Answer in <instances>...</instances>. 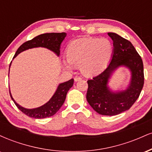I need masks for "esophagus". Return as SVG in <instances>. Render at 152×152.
Returning a JSON list of instances; mask_svg holds the SVG:
<instances>
[{
    "instance_id": "esophagus-1",
    "label": "esophagus",
    "mask_w": 152,
    "mask_h": 152,
    "mask_svg": "<svg viewBox=\"0 0 152 152\" xmlns=\"http://www.w3.org/2000/svg\"><path fill=\"white\" fill-rule=\"evenodd\" d=\"M74 80H75V81H81V78L80 77V76H75V77H74Z\"/></svg>"
}]
</instances>
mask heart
Here are the masks:
<instances>
[{
	"label": "heart",
	"instance_id": "obj_1",
	"mask_svg": "<svg viewBox=\"0 0 152 152\" xmlns=\"http://www.w3.org/2000/svg\"><path fill=\"white\" fill-rule=\"evenodd\" d=\"M113 45L105 38H81L71 41L66 47L68 59L63 61L66 68L71 69L74 64H81L86 75H94L105 69L113 54Z\"/></svg>",
	"mask_w": 152,
	"mask_h": 152
}]
</instances>
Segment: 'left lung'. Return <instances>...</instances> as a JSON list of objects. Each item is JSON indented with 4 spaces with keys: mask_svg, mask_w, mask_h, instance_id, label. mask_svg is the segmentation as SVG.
I'll use <instances>...</instances> for the list:
<instances>
[{
    "mask_svg": "<svg viewBox=\"0 0 152 152\" xmlns=\"http://www.w3.org/2000/svg\"><path fill=\"white\" fill-rule=\"evenodd\" d=\"M114 45L112 57L107 68L98 76L88 80L87 102L94 111L105 116H114L129 110L139 98L144 83V66L132 43L115 33H108ZM124 66L131 71L126 90L113 92L107 86L113 72Z\"/></svg>",
    "mask_w": 152,
    "mask_h": 152,
    "instance_id": "obj_1",
    "label": "left lung"
}]
</instances>
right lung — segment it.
<instances>
[{
    "mask_svg": "<svg viewBox=\"0 0 152 152\" xmlns=\"http://www.w3.org/2000/svg\"><path fill=\"white\" fill-rule=\"evenodd\" d=\"M66 36V33H49L43 34L36 36L33 39L23 43L17 50L13 58H15L19 53L29 48L44 47L54 52L57 56L60 54V46L62 41ZM11 64V63H10ZM74 84V79L71 78L69 81L61 83L58 85L56 91L53 96L44 105L36 108V109H26L22 107L15 102L10 92V97L15 103L19 110L28 116L34 118H44L53 116L60 109L64 104L66 97V94Z\"/></svg>",
    "mask_w": 152,
    "mask_h": 152,
    "instance_id": "obj_1",
    "label": "right lung"
}]
</instances>
